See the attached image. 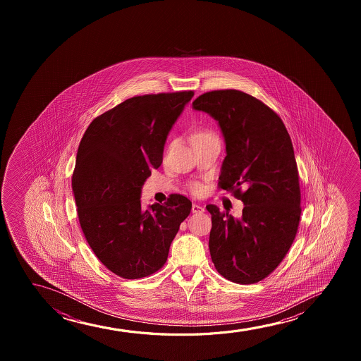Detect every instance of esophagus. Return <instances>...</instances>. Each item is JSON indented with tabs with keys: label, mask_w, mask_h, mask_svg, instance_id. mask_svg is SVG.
I'll use <instances>...</instances> for the list:
<instances>
[{
	"label": "esophagus",
	"mask_w": 361,
	"mask_h": 361,
	"mask_svg": "<svg viewBox=\"0 0 361 361\" xmlns=\"http://www.w3.org/2000/svg\"><path fill=\"white\" fill-rule=\"evenodd\" d=\"M192 213H202L204 212V208L201 206V204H197V203H193L192 204Z\"/></svg>",
	"instance_id": "obj_1"
}]
</instances>
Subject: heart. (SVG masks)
Here are the masks:
<instances>
[{
  "instance_id": "1",
  "label": "heart",
  "mask_w": 361,
  "mask_h": 361,
  "mask_svg": "<svg viewBox=\"0 0 361 361\" xmlns=\"http://www.w3.org/2000/svg\"><path fill=\"white\" fill-rule=\"evenodd\" d=\"M209 135H214V134H213L211 130H208V129H197V130H195L192 133V143L193 142H196V140H200V139L209 137ZM191 190H192L195 193H200L202 191V185L198 183H192V185H191Z\"/></svg>"
}]
</instances>
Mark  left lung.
<instances>
[{
	"label": "left lung",
	"instance_id": "obj_1",
	"mask_svg": "<svg viewBox=\"0 0 361 361\" xmlns=\"http://www.w3.org/2000/svg\"><path fill=\"white\" fill-rule=\"evenodd\" d=\"M192 106L217 121L226 140L218 188L244 203L240 218L206 206L213 264L229 281L257 283L286 257L300 224L301 190L290 134L276 112L238 90L209 91Z\"/></svg>",
	"mask_w": 361,
	"mask_h": 361
}]
</instances>
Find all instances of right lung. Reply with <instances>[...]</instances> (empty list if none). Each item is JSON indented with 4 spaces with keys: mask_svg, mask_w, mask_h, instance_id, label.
<instances>
[{
    "mask_svg": "<svg viewBox=\"0 0 361 361\" xmlns=\"http://www.w3.org/2000/svg\"><path fill=\"white\" fill-rule=\"evenodd\" d=\"M192 96H134L96 117L80 142L73 173L80 226L94 255L119 277L142 279L161 269L191 212V201L178 193L143 209L140 193Z\"/></svg>",
    "mask_w": 361,
    "mask_h": 361,
    "instance_id": "1",
    "label": "right lung"
}]
</instances>
